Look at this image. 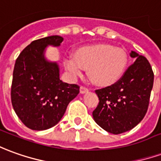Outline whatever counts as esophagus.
Here are the masks:
<instances>
[{"label":"esophagus","mask_w":161,"mask_h":161,"mask_svg":"<svg viewBox=\"0 0 161 161\" xmlns=\"http://www.w3.org/2000/svg\"><path fill=\"white\" fill-rule=\"evenodd\" d=\"M89 92V89L87 87H85L84 85H82L80 87V92L81 93H86Z\"/></svg>","instance_id":"obj_1"}]
</instances>
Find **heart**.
<instances>
[{
  "mask_svg": "<svg viewBox=\"0 0 161 161\" xmlns=\"http://www.w3.org/2000/svg\"><path fill=\"white\" fill-rule=\"evenodd\" d=\"M65 69L70 76H82L89 69V76L95 84L109 85L122 77L127 64V55L124 49L108 44H97L78 49L76 56L64 57Z\"/></svg>",
  "mask_w": 161,
  "mask_h": 161,
  "instance_id": "1",
  "label": "heart"
}]
</instances>
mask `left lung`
<instances>
[{"label":"left lung","instance_id":"1","mask_svg":"<svg viewBox=\"0 0 161 161\" xmlns=\"http://www.w3.org/2000/svg\"><path fill=\"white\" fill-rule=\"evenodd\" d=\"M135 62L112 85L96 90L99 103L93 119L108 132L119 134L131 130L143 119L149 105L154 74L143 56L131 51Z\"/></svg>","mask_w":161,"mask_h":161}]
</instances>
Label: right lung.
<instances>
[{
    "instance_id": "1",
    "label": "right lung",
    "mask_w": 161,
    "mask_h": 161,
    "mask_svg": "<svg viewBox=\"0 0 161 161\" xmlns=\"http://www.w3.org/2000/svg\"><path fill=\"white\" fill-rule=\"evenodd\" d=\"M63 41L59 36L35 40L14 64L11 103L18 118L32 130L42 131L57 125L79 93V85L60 80L57 64L43 57L46 46H59Z\"/></svg>"
}]
</instances>
